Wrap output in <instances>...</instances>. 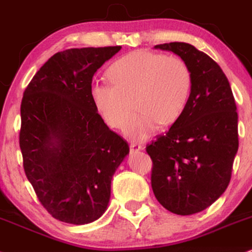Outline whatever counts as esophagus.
<instances>
[{"label":"esophagus","instance_id":"esophagus-1","mask_svg":"<svg viewBox=\"0 0 252 252\" xmlns=\"http://www.w3.org/2000/svg\"><path fill=\"white\" fill-rule=\"evenodd\" d=\"M129 149H131V152H138V151L143 150V145L138 144V143H131V145H129Z\"/></svg>","mask_w":252,"mask_h":252}]
</instances>
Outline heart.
<instances>
[{
  "label": "heart",
  "instance_id": "obj_1",
  "mask_svg": "<svg viewBox=\"0 0 252 252\" xmlns=\"http://www.w3.org/2000/svg\"><path fill=\"white\" fill-rule=\"evenodd\" d=\"M112 84H94L91 94L102 119L113 128H126L133 139H146L159 124L172 125L184 113L192 87L188 63L178 56L134 50L109 67ZM136 103H134V101Z\"/></svg>",
  "mask_w": 252,
  "mask_h": 252
}]
</instances>
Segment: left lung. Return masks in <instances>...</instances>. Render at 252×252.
<instances>
[{"label": "left lung", "mask_w": 252, "mask_h": 252, "mask_svg": "<svg viewBox=\"0 0 252 252\" xmlns=\"http://www.w3.org/2000/svg\"><path fill=\"white\" fill-rule=\"evenodd\" d=\"M188 63L192 74L184 113L146 146L151 185L159 203L189 216L209 208L226 190L238 150V115L231 87L216 61L192 44H157Z\"/></svg>", "instance_id": "obj_1"}]
</instances>
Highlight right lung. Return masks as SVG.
<instances>
[{
  "label": "right lung",
  "mask_w": 252,
  "mask_h": 252,
  "mask_svg": "<svg viewBox=\"0 0 252 252\" xmlns=\"http://www.w3.org/2000/svg\"><path fill=\"white\" fill-rule=\"evenodd\" d=\"M120 46L56 53L35 74L21 102L23 168L55 220L82 225L107 209L111 180L129 146L108 128L92 99V79Z\"/></svg>",
  "instance_id": "obj_1"
}]
</instances>
